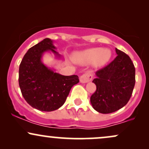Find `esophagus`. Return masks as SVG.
Wrapping results in <instances>:
<instances>
[{"label":"esophagus","mask_w":149,"mask_h":149,"mask_svg":"<svg viewBox=\"0 0 149 149\" xmlns=\"http://www.w3.org/2000/svg\"><path fill=\"white\" fill-rule=\"evenodd\" d=\"M92 77L93 76H92L91 73L87 72L80 76V82L81 83H88V82L91 81L92 79Z\"/></svg>","instance_id":"esophagus-1"}]
</instances>
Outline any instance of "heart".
Wrapping results in <instances>:
<instances>
[{
  "label": "heart",
  "mask_w": 149,
  "mask_h": 149,
  "mask_svg": "<svg viewBox=\"0 0 149 149\" xmlns=\"http://www.w3.org/2000/svg\"><path fill=\"white\" fill-rule=\"evenodd\" d=\"M111 57V52L110 49L96 47L74 53L73 60L79 64H88L93 62L96 66H101L106 64Z\"/></svg>",
  "instance_id": "b5f03b06"
}]
</instances>
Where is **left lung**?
<instances>
[{"label": "left lung", "mask_w": 149, "mask_h": 149, "mask_svg": "<svg viewBox=\"0 0 149 149\" xmlns=\"http://www.w3.org/2000/svg\"><path fill=\"white\" fill-rule=\"evenodd\" d=\"M116 52L117 57L98 70L92 81L97 90L90 97V102L101 113H111L125 106L135 85V68L131 59L117 48Z\"/></svg>", "instance_id": "left-lung-1"}]
</instances>
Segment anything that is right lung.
Returning a JSON list of instances; mask_svg holds the SVG:
<instances>
[{"label": "right lung", "mask_w": 149, "mask_h": 149, "mask_svg": "<svg viewBox=\"0 0 149 149\" xmlns=\"http://www.w3.org/2000/svg\"><path fill=\"white\" fill-rule=\"evenodd\" d=\"M55 49L52 40L45 38L27 51L19 69V85L24 98L41 111L59 109L71 88L79 82L76 75L62 76L42 62L43 54L49 51L60 59L61 56Z\"/></svg>", "instance_id": "obj_1"}]
</instances>
